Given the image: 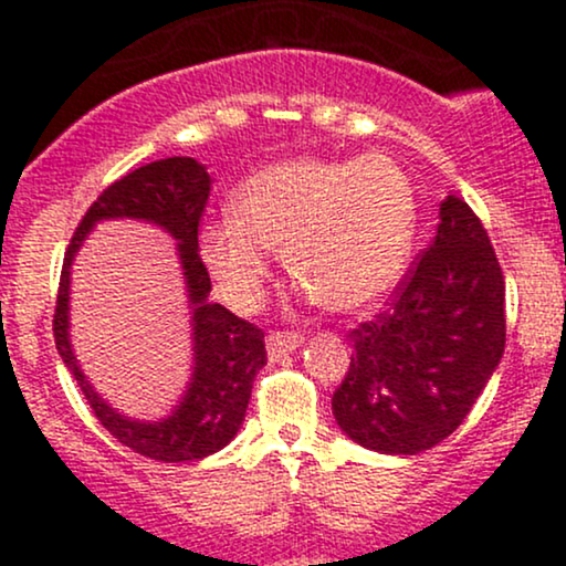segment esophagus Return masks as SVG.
Wrapping results in <instances>:
<instances>
[{
    "label": "esophagus",
    "instance_id": "esophagus-1",
    "mask_svg": "<svg viewBox=\"0 0 566 566\" xmlns=\"http://www.w3.org/2000/svg\"><path fill=\"white\" fill-rule=\"evenodd\" d=\"M303 343V335L295 333V329H287V333H271L269 335V354L271 359H279V356L290 354Z\"/></svg>",
    "mask_w": 566,
    "mask_h": 566
}]
</instances>
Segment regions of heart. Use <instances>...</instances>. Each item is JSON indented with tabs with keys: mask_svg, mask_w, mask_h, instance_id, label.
Instances as JSON below:
<instances>
[{
	"mask_svg": "<svg viewBox=\"0 0 566 566\" xmlns=\"http://www.w3.org/2000/svg\"><path fill=\"white\" fill-rule=\"evenodd\" d=\"M229 220L205 226L201 258L237 311L263 301L274 252L329 311H361L396 287L412 252L418 199L396 161L301 157L237 188Z\"/></svg>",
	"mask_w": 566,
	"mask_h": 566,
	"instance_id": "1",
	"label": "heart"
}]
</instances>
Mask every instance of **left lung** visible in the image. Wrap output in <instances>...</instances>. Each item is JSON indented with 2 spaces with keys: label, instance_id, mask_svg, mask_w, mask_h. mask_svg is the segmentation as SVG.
I'll return each instance as SVG.
<instances>
[{
  "label": "left lung",
  "instance_id": "left-lung-1",
  "mask_svg": "<svg viewBox=\"0 0 566 566\" xmlns=\"http://www.w3.org/2000/svg\"><path fill=\"white\" fill-rule=\"evenodd\" d=\"M333 394L337 426L367 450L418 454L465 420L505 348V276L463 199L439 207L433 242L373 322Z\"/></svg>",
  "mask_w": 566,
  "mask_h": 566
}]
</instances>
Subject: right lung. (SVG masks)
Instances as JSON below:
<instances>
[{
	"instance_id": "obj_1",
	"label": "right lung",
	"mask_w": 566,
	"mask_h": 566,
	"mask_svg": "<svg viewBox=\"0 0 566 566\" xmlns=\"http://www.w3.org/2000/svg\"><path fill=\"white\" fill-rule=\"evenodd\" d=\"M207 201H210V175L191 157L159 159L127 172L125 178L103 188L101 197L84 212L71 237L63 258L61 284H57L53 335L63 365L80 382L95 418L119 444L165 463H188L229 444L244 420L255 375L269 361L263 329L258 324L231 314L226 305L207 303L212 282L199 255V226ZM103 217L151 219L181 242V260L195 305L198 367L187 399L161 424H135L101 402L83 380L67 343V269L86 231L95 219Z\"/></svg>"
}]
</instances>
